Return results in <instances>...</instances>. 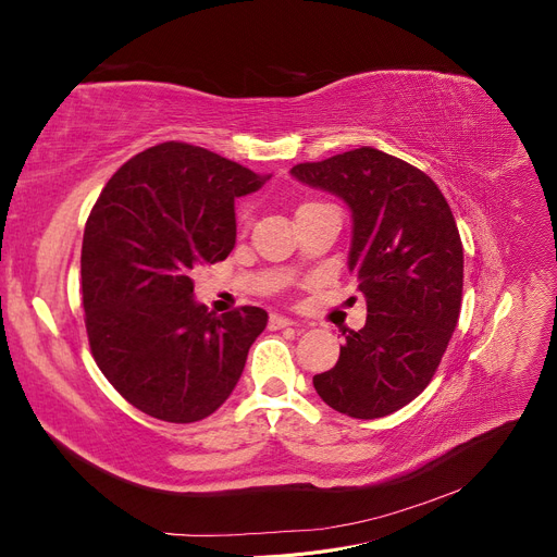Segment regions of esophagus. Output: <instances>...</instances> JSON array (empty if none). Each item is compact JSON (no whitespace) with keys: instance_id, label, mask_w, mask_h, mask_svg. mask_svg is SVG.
<instances>
[{"instance_id":"esophagus-1","label":"esophagus","mask_w":557,"mask_h":557,"mask_svg":"<svg viewBox=\"0 0 557 557\" xmlns=\"http://www.w3.org/2000/svg\"><path fill=\"white\" fill-rule=\"evenodd\" d=\"M290 325H297L293 318H285V315H278V313L269 315V330H283V327H290Z\"/></svg>"}]
</instances>
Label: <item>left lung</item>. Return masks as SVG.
Wrapping results in <instances>:
<instances>
[{
  "label": "left lung",
  "mask_w": 557,
  "mask_h": 557,
  "mask_svg": "<svg viewBox=\"0 0 557 557\" xmlns=\"http://www.w3.org/2000/svg\"><path fill=\"white\" fill-rule=\"evenodd\" d=\"M290 174L350 209L348 272L367 299L364 327L344 330L339 360L313 387L334 411L383 418L425 391L458 325V225L428 174L372 146L295 164Z\"/></svg>",
  "instance_id": "obj_1"
}]
</instances>
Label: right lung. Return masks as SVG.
<instances>
[{"label":"right lung","mask_w":557,"mask_h":557,"mask_svg":"<svg viewBox=\"0 0 557 557\" xmlns=\"http://www.w3.org/2000/svg\"><path fill=\"white\" fill-rule=\"evenodd\" d=\"M269 176L166 141L117 170L92 207L81 293L97 367L132 407L166 423L211 416L239 383L267 311L215 315L195 299L193 272L237 242L234 199Z\"/></svg>","instance_id":"right-lung-1"}]
</instances>
